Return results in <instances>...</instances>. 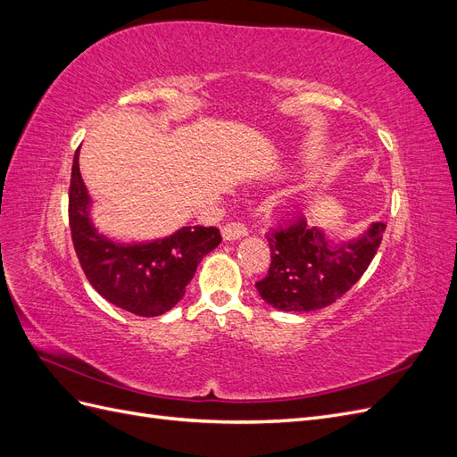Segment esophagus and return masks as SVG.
Listing matches in <instances>:
<instances>
[{
  "label": "esophagus",
  "instance_id": "obj_1",
  "mask_svg": "<svg viewBox=\"0 0 457 457\" xmlns=\"http://www.w3.org/2000/svg\"><path fill=\"white\" fill-rule=\"evenodd\" d=\"M245 234H247V228H245V225H242V223H228V225L223 227V238H225L227 242L240 240V238L245 237Z\"/></svg>",
  "mask_w": 457,
  "mask_h": 457
}]
</instances>
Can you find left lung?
<instances>
[{"instance_id":"1","label":"left lung","mask_w":457,"mask_h":457,"mask_svg":"<svg viewBox=\"0 0 457 457\" xmlns=\"http://www.w3.org/2000/svg\"><path fill=\"white\" fill-rule=\"evenodd\" d=\"M385 223H371L351 240H336L301 220L272 230L270 267L255 284L262 301L286 312H307L336 303L361 280L376 255Z\"/></svg>"}]
</instances>
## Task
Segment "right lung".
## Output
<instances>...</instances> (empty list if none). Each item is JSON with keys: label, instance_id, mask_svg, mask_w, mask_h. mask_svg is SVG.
I'll use <instances>...</instances> for the list:
<instances>
[{"label": "right lung", "instance_id": "add662e5", "mask_svg": "<svg viewBox=\"0 0 457 457\" xmlns=\"http://www.w3.org/2000/svg\"><path fill=\"white\" fill-rule=\"evenodd\" d=\"M68 217L74 250L89 284L112 305L137 316H160L183 299L200 261L220 244L215 227H183L170 237L120 242L93 223V200L74 154Z\"/></svg>", "mask_w": 457, "mask_h": 457}]
</instances>
